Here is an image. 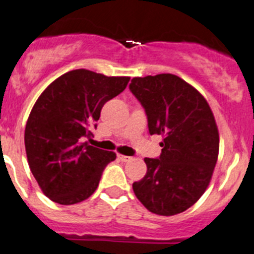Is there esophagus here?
<instances>
[{"mask_svg": "<svg viewBox=\"0 0 254 254\" xmlns=\"http://www.w3.org/2000/svg\"><path fill=\"white\" fill-rule=\"evenodd\" d=\"M119 159H120L121 161H124V163H127V161H130L131 157L130 156H125V155H119Z\"/></svg>", "mask_w": 254, "mask_h": 254, "instance_id": "1", "label": "esophagus"}]
</instances>
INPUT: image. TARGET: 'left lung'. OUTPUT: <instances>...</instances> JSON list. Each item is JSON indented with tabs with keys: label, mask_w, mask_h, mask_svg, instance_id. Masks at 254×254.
<instances>
[{
	"label": "left lung",
	"mask_w": 254,
	"mask_h": 254,
	"mask_svg": "<svg viewBox=\"0 0 254 254\" xmlns=\"http://www.w3.org/2000/svg\"><path fill=\"white\" fill-rule=\"evenodd\" d=\"M146 111L150 134L163 135L159 159H144L146 176L133 183L140 203L159 216L192 206L212 180L219 151L214 115L205 98L172 73L134 77L129 85Z\"/></svg>",
	"instance_id": "left-lung-1"
}]
</instances>
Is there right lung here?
<instances>
[{"label": "right lung", "instance_id": "obj_1", "mask_svg": "<svg viewBox=\"0 0 254 254\" xmlns=\"http://www.w3.org/2000/svg\"><path fill=\"white\" fill-rule=\"evenodd\" d=\"M129 80L73 69L38 97L25 125L24 144L32 174L50 200L72 205L94 193L116 153L84 140L97 127L104 103L125 90Z\"/></svg>", "mask_w": 254, "mask_h": 254}]
</instances>
